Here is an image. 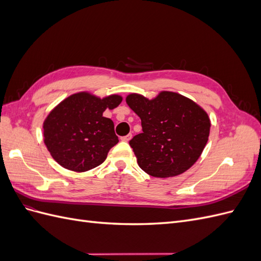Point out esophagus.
I'll return each instance as SVG.
<instances>
[{
    "label": "esophagus",
    "instance_id": "34e87169",
    "mask_svg": "<svg viewBox=\"0 0 261 261\" xmlns=\"http://www.w3.org/2000/svg\"><path fill=\"white\" fill-rule=\"evenodd\" d=\"M132 138V134H128V135H126V136H123L121 139L123 140V141H129V139Z\"/></svg>",
    "mask_w": 261,
    "mask_h": 261
}]
</instances>
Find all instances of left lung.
<instances>
[{"label": "left lung", "instance_id": "left-lung-1", "mask_svg": "<svg viewBox=\"0 0 261 261\" xmlns=\"http://www.w3.org/2000/svg\"><path fill=\"white\" fill-rule=\"evenodd\" d=\"M126 102L141 120L143 133L129 140L141 170L154 177L176 176L198 160L210 132L198 105L170 91L153 100L132 93Z\"/></svg>", "mask_w": 261, "mask_h": 261}]
</instances>
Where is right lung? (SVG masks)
<instances>
[{
  "mask_svg": "<svg viewBox=\"0 0 261 261\" xmlns=\"http://www.w3.org/2000/svg\"><path fill=\"white\" fill-rule=\"evenodd\" d=\"M121 102L122 98L116 94L99 99L87 92L62 101L43 124L44 144L53 159L75 172L100 165L109 150L118 143L113 121L102 114Z\"/></svg>",
  "mask_w": 261,
  "mask_h": 261,
  "instance_id": "obj_1",
  "label": "right lung"
}]
</instances>
